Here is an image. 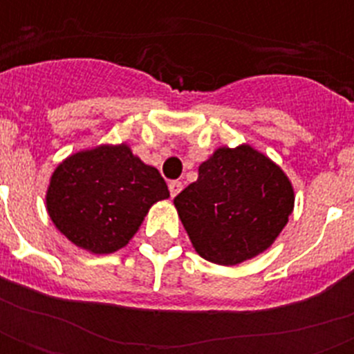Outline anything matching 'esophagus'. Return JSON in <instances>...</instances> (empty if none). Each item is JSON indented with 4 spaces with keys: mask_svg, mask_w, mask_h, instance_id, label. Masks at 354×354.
<instances>
[{
    "mask_svg": "<svg viewBox=\"0 0 354 354\" xmlns=\"http://www.w3.org/2000/svg\"><path fill=\"white\" fill-rule=\"evenodd\" d=\"M182 189H183V183H182V182H178V180H174V182L169 183V191H171V196H172V198H174V196H176V194L180 193Z\"/></svg>",
    "mask_w": 354,
    "mask_h": 354,
    "instance_id": "34e87169",
    "label": "esophagus"
}]
</instances>
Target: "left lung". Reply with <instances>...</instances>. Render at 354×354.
<instances>
[{"label": "left lung", "instance_id": "1", "mask_svg": "<svg viewBox=\"0 0 354 354\" xmlns=\"http://www.w3.org/2000/svg\"><path fill=\"white\" fill-rule=\"evenodd\" d=\"M285 171L252 145L218 147L174 207L200 257L235 266L266 252L294 211Z\"/></svg>", "mask_w": 354, "mask_h": 354}]
</instances>
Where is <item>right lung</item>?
Wrapping results in <instances>:
<instances>
[{"label": "right lung", "instance_id": "1", "mask_svg": "<svg viewBox=\"0 0 354 354\" xmlns=\"http://www.w3.org/2000/svg\"><path fill=\"white\" fill-rule=\"evenodd\" d=\"M169 196L158 169L143 163L127 143L97 145L58 163L46 207L75 246L106 255L127 246L150 207Z\"/></svg>", "mask_w": 354, "mask_h": 354}]
</instances>
